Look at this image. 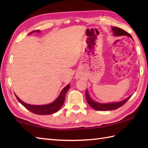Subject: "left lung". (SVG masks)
I'll return each instance as SVG.
<instances>
[{
	"mask_svg": "<svg viewBox=\"0 0 148 148\" xmlns=\"http://www.w3.org/2000/svg\"><path fill=\"white\" fill-rule=\"evenodd\" d=\"M112 30L113 32V34L114 36H127L128 37H130V38L132 39V37L131 36L129 33L127 32L126 31L123 30L120 28L118 27H112ZM132 95L129 96L126 99L122 100L121 102H113V103H100L99 102H97L94 101L89 95L88 91L86 92V99L87 100V102L88 104L92 107L94 109L97 110V111H111V110H115L119 108H120L122 106H123L125 103H126L128 100L130 99Z\"/></svg>",
	"mask_w": 148,
	"mask_h": 148,
	"instance_id": "left-lung-1",
	"label": "left lung"
}]
</instances>
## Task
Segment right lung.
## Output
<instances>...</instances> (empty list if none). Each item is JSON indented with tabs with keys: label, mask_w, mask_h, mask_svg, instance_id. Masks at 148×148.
<instances>
[{
	"label": "right lung",
	"mask_w": 148,
	"mask_h": 148,
	"mask_svg": "<svg viewBox=\"0 0 148 148\" xmlns=\"http://www.w3.org/2000/svg\"><path fill=\"white\" fill-rule=\"evenodd\" d=\"M40 32V30H34L32 32ZM70 88V84H67L64 89L62 90V92L60 93L59 96L57 97L54 102H53L47 105H42V106H34L28 104V103H25L24 102L22 101L18 97L15 95L18 100L20 102L22 105H23L25 108L29 110L30 112H32L36 114L39 115H48L57 112L58 110L61 108L63 103H64L65 101V97L66 93H67V91Z\"/></svg>",
	"instance_id": "obj_1"
}]
</instances>
